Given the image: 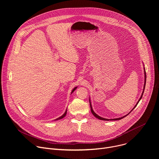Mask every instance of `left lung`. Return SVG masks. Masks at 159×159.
Masks as SVG:
<instances>
[{
	"mask_svg": "<svg viewBox=\"0 0 159 159\" xmlns=\"http://www.w3.org/2000/svg\"><path fill=\"white\" fill-rule=\"evenodd\" d=\"M143 70H144V75H145V80H144V85H143V92H142V95H141V97H140V98L139 99V100L138 101V102H137V104H136V105L134 106V107L132 109V110L128 113V114H127L126 115H125V116H123V117H121V118H115V119H106V118H102V117H101V116H99V115H98L96 113L93 111V107H92V105H91V102H90V98H89V103H90V109H91V112H92V113H93V115L96 118H98V119H99V120H104V121H109V120H121V119H123V118H124L125 117H126V116H128L129 113L135 108V107L137 106V105L139 104V102H140V99H142V96H143V93H144V90H145V84H146V72H145V66H143Z\"/></svg>",
	"mask_w": 159,
	"mask_h": 159,
	"instance_id": "obj_1",
	"label": "left lung"
}]
</instances>
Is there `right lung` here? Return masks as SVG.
<instances>
[{"label":"right lung","instance_id":"obj_1","mask_svg":"<svg viewBox=\"0 0 159 159\" xmlns=\"http://www.w3.org/2000/svg\"><path fill=\"white\" fill-rule=\"evenodd\" d=\"M77 88V87H74V89L72 90V93H71V94L74 92V91H75V90ZM66 111H67V109H66V111H65V112H64V114L62 115V116H61L60 117H59V118H57L56 120H61V119H62L63 118H64L65 116H66Z\"/></svg>","mask_w":159,"mask_h":159}]
</instances>
